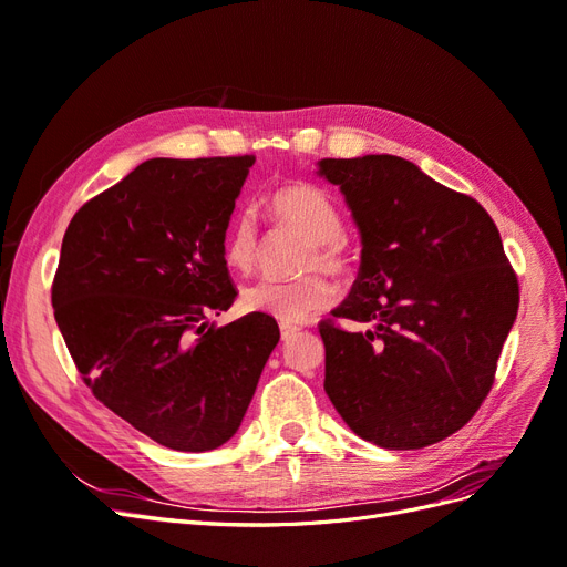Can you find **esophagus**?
Masks as SVG:
<instances>
[{
    "instance_id": "34e87169",
    "label": "esophagus",
    "mask_w": 567,
    "mask_h": 567,
    "mask_svg": "<svg viewBox=\"0 0 567 567\" xmlns=\"http://www.w3.org/2000/svg\"><path fill=\"white\" fill-rule=\"evenodd\" d=\"M300 333L298 326H290V323H281V340H290Z\"/></svg>"
}]
</instances>
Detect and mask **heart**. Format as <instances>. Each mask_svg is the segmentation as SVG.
Segmentation results:
<instances>
[{"mask_svg": "<svg viewBox=\"0 0 567 567\" xmlns=\"http://www.w3.org/2000/svg\"><path fill=\"white\" fill-rule=\"evenodd\" d=\"M271 213L286 227L300 231L312 248L307 250L305 269L307 271H331L342 274L350 265L348 246L342 241V215L336 200L315 184H288L271 196ZM260 255V229L257 217L250 208L238 210L225 236V260L234 267L248 271L255 267ZM336 300V286L321 277H310L298 281L281 279H257L241 290L244 310L274 317L279 321H302L315 312L326 310Z\"/></svg>", "mask_w": 567, "mask_h": 567, "instance_id": "b5f03b06", "label": "heart"}]
</instances>
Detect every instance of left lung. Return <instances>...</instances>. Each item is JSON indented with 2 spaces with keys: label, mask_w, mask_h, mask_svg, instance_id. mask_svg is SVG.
<instances>
[{
  "label": "left lung",
  "mask_w": 567,
  "mask_h": 567,
  "mask_svg": "<svg viewBox=\"0 0 567 567\" xmlns=\"http://www.w3.org/2000/svg\"><path fill=\"white\" fill-rule=\"evenodd\" d=\"M362 238L348 300L321 323L323 390L362 440L421 450L466 425L494 383L518 279L475 198L398 156L323 158Z\"/></svg>",
  "instance_id": "1"
}]
</instances>
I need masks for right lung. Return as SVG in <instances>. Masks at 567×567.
<instances>
[{"label":"right lung","instance_id":"right-lung-1","mask_svg":"<svg viewBox=\"0 0 567 567\" xmlns=\"http://www.w3.org/2000/svg\"><path fill=\"white\" fill-rule=\"evenodd\" d=\"M252 163L151 158L84 203L61 244L51 305L82 381L177 452L238 431L279 342L265 315L205 321L236 300L225 236Z\"/></svg>","mask_w":567,"mask_h":567}]
</instances>
